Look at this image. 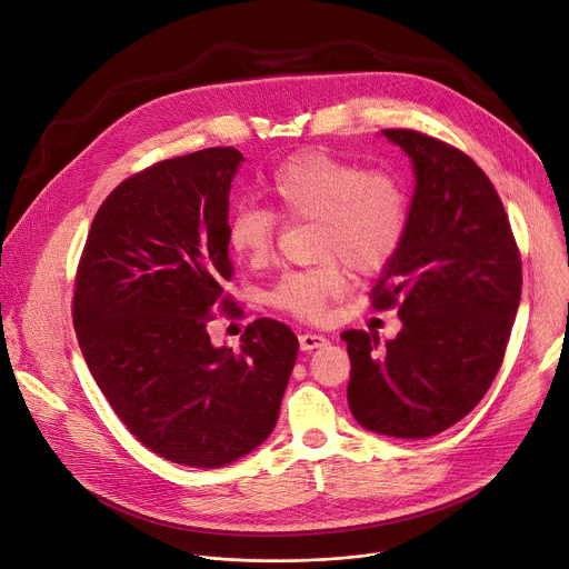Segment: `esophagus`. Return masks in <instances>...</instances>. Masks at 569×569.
Returning a JSON list of instances; mask_svg holds the SVG:
<instances>
[{
  "mask_svg": "<svg viewBox=\"0 0 569 569\" xmlns=\"http://www.w3.org/2000/svg\"><path fill=\"white\" fill-rule=\"evenodd\" d=\"M298 341H300L302 351H315V348H321L328 343V339L323 335H315V332H302L298 337Z\"/></svg>",
  "mask_w": 569,
  "mask_h": 569,
  "instance_id": "obj_1",
  "label": "esophagus"
}]
</instances>
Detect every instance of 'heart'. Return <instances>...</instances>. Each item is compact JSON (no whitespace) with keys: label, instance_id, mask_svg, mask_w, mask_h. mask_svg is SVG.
<instances>
[{"label":"heart","instance_id":"heart-1","mask_svg":"<svg viewBox=\"0 0 569 569\" xmlns=\"http://www.w3.org/2000/svg\"><path fill=\"white\" fill-rule=\"evenodd\" d=\"M278 216L289 223H315L310 269L284 271L267 291L271 308L296 319L319 321L346 291V268L373 276L397 257L410 218V196L397 172L365 168L326 152L284 159L269 182ZM278 221L267 207L241 202L228 221L230 250L261 264L273 252Z\"/></svg>","mask_w":569,"mask_h":569}]
</instances>
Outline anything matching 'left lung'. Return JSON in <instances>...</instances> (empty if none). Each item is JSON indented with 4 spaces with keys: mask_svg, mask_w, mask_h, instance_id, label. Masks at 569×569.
Segmentation results:
<instances>
[{
    "mask_svg": "<svg viewBox=\"0 0 569 569\" xmlns=\"http://www.w3.org/2000/svg\"><path fill=\"white\" fill-rule=\"evenodd\" d=\"M415 163L406 239L371 291L399 310L401 332L346 330L348 408L367 430L421 440L486 397L521 296V257L503 202L462 150L417 129H382Z\"/></svg>",
    "mask_w": 569,
    "mask_h": 569,
    "instance_id": "obj_1",
    "label": "left lung"
}]
</instances>
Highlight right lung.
Listing matches in <instances>:
<instances>
[{"instance_id": "right-lung-1", "label": "right lung", "mask_w": 569, "mask_h": 569, "mask_svg": "<svg viewBox=\"0 0 569 569\" xmlns=\"http://www.w3.org/2000/svg\"><path fill=\"white\" fill-rule=\"evenodd\" d=\"M243 154L207 148L152 163L100 204L79 257L72 323L104 399L152 453L223 467L276 428L298 337L276 319L216 348L207 323L237 302L230 187Z\"/></svg>"}]
</instances>
